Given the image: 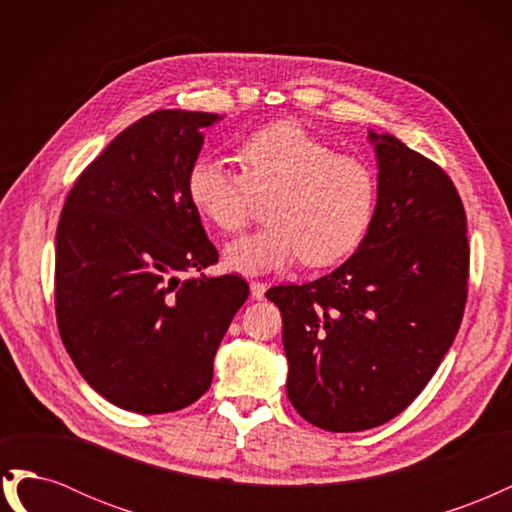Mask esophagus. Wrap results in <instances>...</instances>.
Masks as SVG:
<instances>
[{"instance_id": "1", "label": "esophagus", "mask_w": 512, "mask_h": 512, "mask_svg": "<svg viewBox=\"0 0 512 512\" xmlns=\"http://www.w3.org/2000/svg\"><path fill=\"white\" fill-rule=\"evenodd\" d=\"M250 292H252V299H256V301L265 299L267 284H262V282H252V284H250Z\"/></svg>"}]
</instances>
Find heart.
<instances>
[{"mask_svg": "<svg viewBox=\"0 0 512 512\" xmlns=\"http://www.w3.org/2000/svg\"><path fill=\"white\" fill-rule=\"evenodd\" d=\"M241 173L215 158L188 170V196L203 220L222 232L241 230L254 200L265 222L224 250L230 271L260 275L299 258L331 267L361 245L376 209V175L367 162L335 153L294 121H280L245 138Z\"/></svg>", "mask_w": 512, "mask_h": 512, "instance_id": "heart-1", "label": "heart"}]
</instances>
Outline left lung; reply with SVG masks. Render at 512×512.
<instances>
[{
    "label": "left lung",
    "mask_w": 512,
    "mask_h": 512,
    "mask_svg": "<svg viewBox=\"0 0 512 512\" xmlns=\"http://www.w3.org/2000/svg\"><path fill=\"white\" fill-rule=\"evenodd\" d=\"M374 218L329 275L267 292L282 312L290 404L327 431H363L404 412L436 374L468 297L466 211L444 170L369 130Z\"/></svg>",
    "instance_id": "1"
}]
</instances>
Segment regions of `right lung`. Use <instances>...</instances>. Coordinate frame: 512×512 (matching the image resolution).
Returning a JSON list of instances; mask_svg holds the SVG:
<instances>
[{"label":"right lung","instance_id":"obj_1","mask_svg":"<svg viewBox=\"0 0 512 512\" xmlns=\"http://www.w3.org/2000/svg\"><path fill=\"white\" fill-rule=\"evenodd\" d=\"M215 113L164 108L132 123L70 190L57 226L55 309L87 384L141 414L203 395L250 286L239 275L181 280L218 262L188 196V170Z\"/></svg>","mask_w":512,"mask_h":512}]
</instances>
